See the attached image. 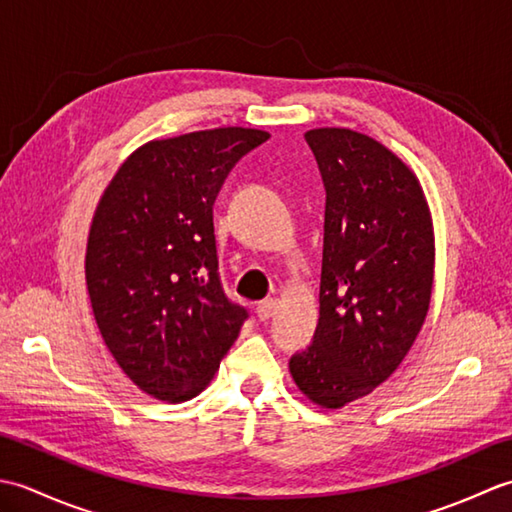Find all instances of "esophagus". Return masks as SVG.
<instances>
[{
  "label": "esophagus",
  "instance_id": "34e87169",
  "mask_svg": "<svg viewBox=\"0 0 512 512\" xmlns=\"http://www.w3.org/2000/svg\"><path fill=\"white\" fill-rule=\"evenodd\" d=\"M277 312V301L275 299H264L257 303V317L259 321H268Z\"/></svg>",
  "mask_w": 512,
  "mask_h": 512
}]
</instances>
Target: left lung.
<instances>
[{"mask_svg": "<svg viewBox=\"0 0 512 512\" xmlns=\"http://www.w3.org/2000/svg\"><path fill=\"white\" fill-rule=\"evenodd\" d=\"M325 187L319 323L290 358L299 389L339 409L407 356L429 310L433 231L416 176L374 138L341 127L306 134Z\"/></svg>", "mask_w": 512, "mask_h": 512, "instance_id": "1", "label": "left lung"}]
</instances>
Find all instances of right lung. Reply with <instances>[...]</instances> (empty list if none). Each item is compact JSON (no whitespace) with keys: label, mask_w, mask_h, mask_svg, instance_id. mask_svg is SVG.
I'll return each mask as SVG.
<instances>
[{"label":"right lung","mask_w":512,"mask_h":512,"mask_svg":"<svg viewBox=\"0 0 512 512\" xmlns=\"http://www.w3.org/2000/svg\"><path fill=\"white\" fill-rule=\"evenodd\" d=\"M268 138L220 127L154 140L96 206L85 255L94 319L123 372L158 400L200 394L248 319L222 286L213 204Z\"/></svg>","instance_id":"add662e5"}]
</instances>
